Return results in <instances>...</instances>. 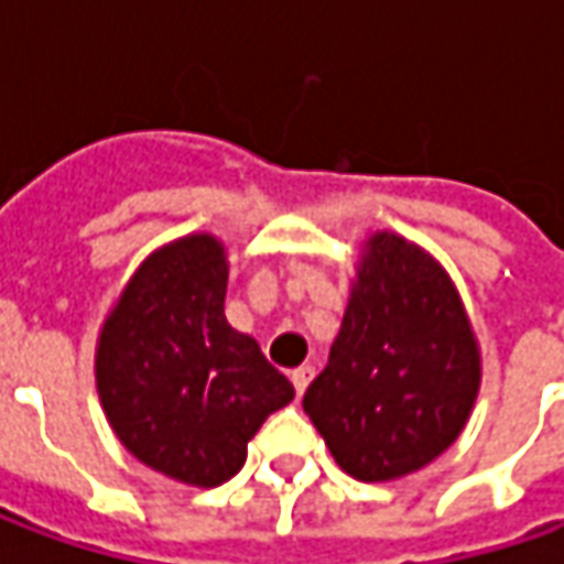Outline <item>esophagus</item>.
Masks as SVG:
<instances>
[{
  "label": "esophagus",
  "instance_id": "1",
  "mask_svg": "<svg viewBox=\"0 0 564 564\" xmlns=\"http://www.w3.org/2000/svg\"><path fill=\"white\" fill-rule=\"evenodd\" d=\"M311 379H314V367H311V364H304V367L292 370V386H294V392H297V399L304 395V389L311 386Z\"/></svg>",
  "mask_w": 564,
  "mask_h": 564
}]
</instances>
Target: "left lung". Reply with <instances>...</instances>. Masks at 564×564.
<instances>
[{
  "label": "left lung",
  "instance_id": "left-lung-1",
  "mask_svg": "<svg viewBox=\"0 0 564 564\" xmlns=\"http://www.w3.org/2000/svg\"><path fill=\"white\" fill-rule=\"evenodd\" d=\"M480 355L443 267L379 231L304 411L338 467L364 484L395 480L440 458L465 430Z\"/></svg>",
  "mask_w": 564,
  "mask_h": 564
}]
</instances>
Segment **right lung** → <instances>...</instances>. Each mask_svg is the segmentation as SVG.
<instances>
[{
	"instance_id": "add662e5",
	"label": "right lung",
	"mask_w": 564,
	"mask_h": 564,
	"mask_svg": "<svg viewBox=\"0 0 564 564\" xmlns=\"http://www.w3.org/2000/svg\"><path fill=\"white\" fill-rule=\"evenodd\" d=\"M223 245L191 235L143 260L97 348V389L121 445L172 480H231L294 389L226 319Z\"/></svg>"
}]
</instances>
